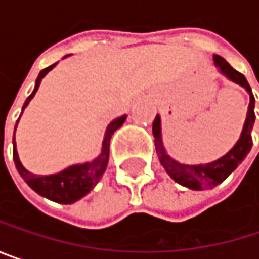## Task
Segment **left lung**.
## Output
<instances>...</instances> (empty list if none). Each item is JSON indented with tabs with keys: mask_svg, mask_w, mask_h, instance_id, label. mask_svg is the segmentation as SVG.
<instances>
[{
	"mask_svg": "<svg viewBox=\"0 0 259 259\" xmlns=\"http://www.w3.org/2000/svg\"><path fill=\"white\" fill-rule=\"evenodd\" d=\"M213 61L221 75H224L225 78L230 79L234 83L243 87L249 94V106H247L246 120H244L243 129L240 133V138L233 148L227 154H224L222 157H219L218 160H213L210 163H204V165L180 163L179 160L172 159L166 153V148L163 145V138H162L160 115H156V120L153 121L154 145H156V151H157L162 166L165 168L168 176L176 183H179L187 189H192V190H208V189H213L214 186L221 184L224 180H227V177L246 159V156L249 154V151L252 148V129L255 124V97L252 94L250 85L247 83L246 78L240 72L233 69L222 57L214 55Z\"/></svg>",
	"mask_w": 259,
	"mask_h": 259,
	"instance_id": "1",
	"label": "left lung"
}]
</instances>
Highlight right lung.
<instances>
[{"label": "right lung", "mask_w": 259, "mask_h": 259, "mask_svg": "<svg viewBox=\"0 0 259 259\" xmlns=\"http://www.w3.org/2000/svg\"><path fill=\"white\" fill-rule=\"evenodd\" d=\"M66 57H69V55H66ZM55 66H57V63L46 67V69H43L38 73V76L35 79V87H34L32 93L28 96V99H26L24 106H22V112L28 106V103L31 102V99L35 96L41 79L45 78ZM22 112H21V115H22ZM126 118H127V115H121V117L115 118L114 121H111L108 124L105 136H103L100 154L96 159H93L91 162L72 165V166L63 169L61 172H57V174H52V176H35V174L29 172L28 169L24 168V165L19 160L18 150H16V142H15V136H13V160H15L16 169L21 174V177L25 180L26 184L34 192H37L40 196H45V198H48V199H51L54 202H58V204H73V202L79 201L80 198H83L87 193H90L93 190V187L102 179V176H103V172H105V169L108 166V160H109V142H111V138H112L115 130L120 129L123 126ZM18 123H19V120H18ZM18 123L15 126V132H16V127H18Z\"/></svg>", "instance_id": "right-lung-1"}]
</instances>
